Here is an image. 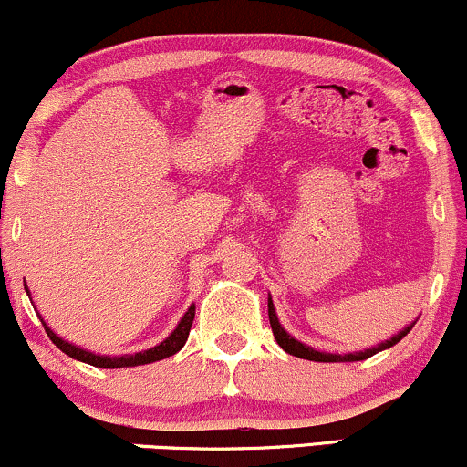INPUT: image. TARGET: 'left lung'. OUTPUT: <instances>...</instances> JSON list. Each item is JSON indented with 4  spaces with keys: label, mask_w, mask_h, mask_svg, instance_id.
I'll return each mask as SVG.
<instances>
[{
    "label": "left lung",
    "mask_w": 467,
    "mask_h": 467,
    "mask_svg": "<svg viewBox=\"0 0 467 467\" xmlns=\"http://www.w3.org/2000/svg\"><path fill=\"white\" fill-rule=\"evenodd\" d=\"M267 316H270L272 334H275L278 347H281L283 351H287L289 356H296V358H303V360H312V362H360V360H367V358L375 356V353L390 349L393 345H398L401 337H404L412 329V325L417 323V320H412L410 325H406L404 329L398 331V334L390 336L389 340L379 342V345H375V347H368V349H364V351L327 353V351L314 349V347H309V345H303L301 340H296L294 336H289L287 331L281 327V323H278V316H276V309H275V303H272V298H267Z\"/></svg>",
    "instance_id": "obj_1"
}]
</instances>
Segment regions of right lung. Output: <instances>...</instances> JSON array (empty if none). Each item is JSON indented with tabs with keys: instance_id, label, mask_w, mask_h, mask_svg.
I'll return each mask as SVG.
<instances>
[{
	"instance_id": "add662e5",
	"label": "right lung",
	"mask_w": 467,
	"mask_h": 467,
	"mask_svg": "<svg viewBox=\"0 0 467 467\" xmlns=\"http://www.w3.org/2000/svg\"><path fill=\"white\" fill-rule=\"evenodd\" d=\"M26 292H28V289H26ZM192 318H195V305H191V307L186 309V314L182 316L178 327L171 331L169 337H164L160 345L151 347V349L133 353V356H99V353L80 349V347L69 345L67 340L58 337L55 331L46 325L44 318H41V323H44V329H46V334L50 336V340L55 342V345L63 353H67L69 358H74V360L92 364V367H99V368H122V367H140V364H151V362L164 360V358H169V356H175V353H178L182 347L186 345V337H189Z\"/></svg>"
}]
</instances>
